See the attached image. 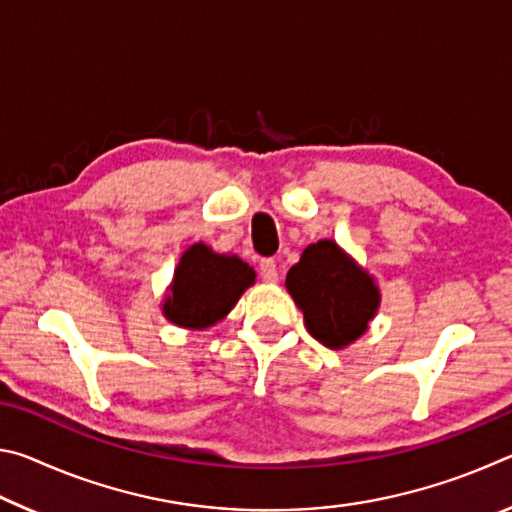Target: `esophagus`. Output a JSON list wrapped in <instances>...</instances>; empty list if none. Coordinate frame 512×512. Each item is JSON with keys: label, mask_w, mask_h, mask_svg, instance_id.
Segmentation results:
<instances>
[{"label": "esophagus", "mask_w": 512, "mask_h": 512, "mask_svg": "<svg viewBox=\"0 0 512 512\" xmlns=\"http://www.w3.org/2000/svg\"><path fill=\"white\" fill-rule=\"evenodd\" d=\"M259 275H262L264 282H275L277 280V264H275V259L264 257L262 262H259Z\"/></svg>", "instance_id": "esophagus-1"}]
</instances>
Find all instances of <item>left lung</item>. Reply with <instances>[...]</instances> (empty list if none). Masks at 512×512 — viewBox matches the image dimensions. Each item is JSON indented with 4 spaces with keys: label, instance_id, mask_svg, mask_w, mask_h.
Instances as JSON below:
<instances>
[{
    "label": "left lung",
    "instance_id": "obj_1",
    "mask_svg": "<svg viewBox=\"0 0 512 512\" xmlns=\"http://www.w3.org/2000/svg\"><path fill=\"white\" fill-rule=\"evenodd\" d=\"M287 291L305 316L309 334L332 350L359 339L379 307L372 277L329 239L305 248L287 273Z\"/></svg>",
    "mask_w": 512,
    "mask_h": 512
}]
</instances>
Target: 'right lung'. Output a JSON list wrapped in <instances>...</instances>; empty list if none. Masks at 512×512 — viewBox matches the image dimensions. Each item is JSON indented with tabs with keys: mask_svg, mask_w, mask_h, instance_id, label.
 I'll list each match as a JSON object with an SVG mask.
<instances>
[{
	"mask_svg": "<svg viewBox=\"0 0 512 512\" xmlns=\"http://www.w3.org/2000/svg\"><path fill=\"white\" fill-rule=\"evenodd\" d=\"M253 282L255 271L237 255H219L205 244H194L180 257L164 316L180 327H210Z\"/></svg>",
	"mask_w": 512,
	"mask_h": 512,
	"instance_id": "add662e5",
	"label": "right lung"
}]
</instances>
